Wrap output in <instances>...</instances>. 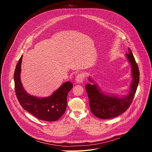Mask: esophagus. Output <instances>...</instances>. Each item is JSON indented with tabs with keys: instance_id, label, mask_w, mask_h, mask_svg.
Returning a JSON list of instances; mask_svg holds the SVG:
<instances>
[{
	"instance_id": "1",
	"label": "esophagus",
	"mask_w": 152,
	"mask_h": 152,
	"mask_svg": "<svg viewBox=\"0 0 152 152\" xmlns=\"http://www.w3.org/2000/svg\"><path fill=\"white\" fill-rule=\"evenodd\" d=\"M76 83H82L83 82L84 80V76L83 75L82 73H79L78 74L76 77Z\"/></svg>"
}]
</instances>
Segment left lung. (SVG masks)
Returning a JSON list of instances; mask_svg holds the SVG:
<instances>
[{
  "instance_id": "obj_1",
  "label": "left lung",
  "mask_w": 152,
  "mask_h": 152,
  "mask_svg": "<svg viewBox=\"0 0 152 152\" xmlns=\"http://www.w3.org/2000/svg\"><path fill=\"white\" fill-rule=\"evenodd\" d=\"M128 50L129 53L125 56L131 64L132 80L127 95L105 94L90 77H88L92 83L86 84L85 90L88 96L91 111L97 118L110 119L117 117L127 110L133 100L139 83L140 72L131 50L129 48Z\"/></svg>"
}]
</instances>
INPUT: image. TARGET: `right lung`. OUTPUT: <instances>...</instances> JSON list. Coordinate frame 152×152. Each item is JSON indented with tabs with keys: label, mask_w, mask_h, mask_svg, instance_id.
Listing matches in <instances>:
<instances>
[{
	"label": "right lung",
	"mask_w": 152,
	"mask_h": 152,
	"mask_svg": "<svg viewBox=\"0 0 152 152\" xmlns=\"http://www.w3.org/2000/svg\"><path fill=\"white\" fill-rule=\"evenodd\" d=\"M23 56L20 58L15 69L14 79L17 99L23 109L39 120L56 121L65 113L67 104V96L73 88L72 82L63 83L52 95L38 97L28 94L24 89L20 79L21 65Z\"/></svg>",
	"instance_id": "add662e5"
}]
</instances>
